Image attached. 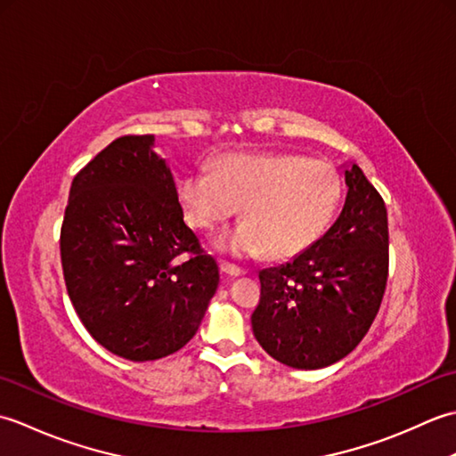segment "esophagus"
Wrapping results in <instances>:
<instances>
[{
    "label": "esophagus",
    "mask_w": 456,
    "mask_h": 456,
    "mask_svg": "<svg viewBox=\"0 0 456 456\" xmlns=\"http://www.w3.org/2000/svg\"><path fill=\"white\" fill-rule=\"evenodd\" d=\"M221 273H225L227 276H233V278H237V276H243V274H245V270H243V268H239V266H235V265L223 263V265H221Z\"/></svg>",
    "instance_id": "esophagus-1"
}]
</instances>
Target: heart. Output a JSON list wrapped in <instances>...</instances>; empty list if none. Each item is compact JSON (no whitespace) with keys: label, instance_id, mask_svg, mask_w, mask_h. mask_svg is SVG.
Segmentation results:
<instances>
[{"label":"heart","instance_id":"1","mask_svg":"<svg viewBox=\"0 0 456 456\" xmlns=\"http://www.w3.org/2000/svg\"><path fill=\"white\" fill-rule=\"evenodd\" d=\"M178 200L188 225L213 231L244 208L235 229L213 245L237 258L294 256L323 235L341 201V178L325 160L294 152L225 154L208 170L188 172L178 182Z\"/></svg>","mask_w":456,"mask_h":456}]
</instances>
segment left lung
<instances>
[{
  "instance_id": "obj_1",
  "label": "left lung",
  "mask_w": 456,
  "mask_h": 456,
  "mask_svg": "<svg viewBox=\"0 0 456 456\" xmlns=\"http://www.w3.org/2000/svg\"><path fill=\"white\" fill-rule=\"evenodd\" d=\"M346 200L327 233L289 263L265 268L253 333L278 362L315 370L362 341L388 280V213L364 172L345 170Z\"/></svg>"
}]
</instances>
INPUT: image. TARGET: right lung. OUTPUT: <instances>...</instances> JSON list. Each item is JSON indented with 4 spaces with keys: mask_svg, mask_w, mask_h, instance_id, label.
Returning <instances> with one entry per match:
<instances>
[{
    "mask_svg": "<svg viewBox=\"0 0 456 456\" xmlns=\"http://www.w3.org/2000/svg\"><path fill=\"white\" fill-rule=\"evenodd\" d=\"M61 258L84 327L108 351L134 362L180 351L219 286L216 258L183 223L154 134L115 139L76 174Z\"/></svg>",
    "mask_w": 456,
    "mask_h": 456,
    "instance_id": "1",
    "label": "right lung"
}]
</instances>
